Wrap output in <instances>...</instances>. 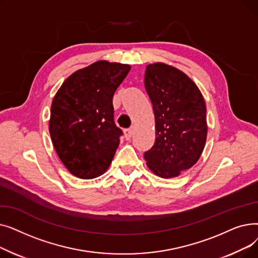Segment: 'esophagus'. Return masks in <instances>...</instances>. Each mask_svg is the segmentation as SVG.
Segmentation results:
<instances>
[{
  "label": "esophagus",
  "instance_id": "esophagus-1",
  "mask_svg": "<svg viewBox=\"0 0 258 258\" xmlns=\"http://www.w3.org/2000/svg\"><path fill=\"white\" fill-rule=\"evenodd\" d=\"M134 135V130L133 128H127L124 131V137L126 140H130Z\"/></svg>",
  "mask_w": 258,
  "mask_h": 258
}]
</instances>
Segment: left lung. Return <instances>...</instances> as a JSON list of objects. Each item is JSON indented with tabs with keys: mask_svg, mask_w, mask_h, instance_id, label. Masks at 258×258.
<instances>
[{
	"mask_svg": "<svg viewBox=\"0 0 258 258\" xmlns=\"http://www.w3.org/2000/svg\"><path fill=\"white\" fill-rule=\"evenodd\" d=\"M144 86L156 121V141L146 165L163 179L175 178L200 159L207 139L206 103L192 79L164 62L146 66Z\"/></svg>",
	"mask_w": 258,
	"mask_h": 258,
	"instance_id": "8db88e82",
	"label": "left lung"
}]
</instances>
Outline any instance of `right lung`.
<instances>
[{
    "instance_id": "1",
    "label": "right lung",
    "mask_w": 258,
    "mask_h": 258,
    "mask_svg": "<svg viewBox=\"0 0 258 258\" xmlns=\"http://www.w3.org/2000/svg\"><path fill=\"white\" fill-rule=\"evenodd\" d=\"M131 66L98 60L68 77L53 98L49 132L62 164L75 177L90 180L110 167L120 128L113 96Z\"/></svg>"
}]
</instances>
